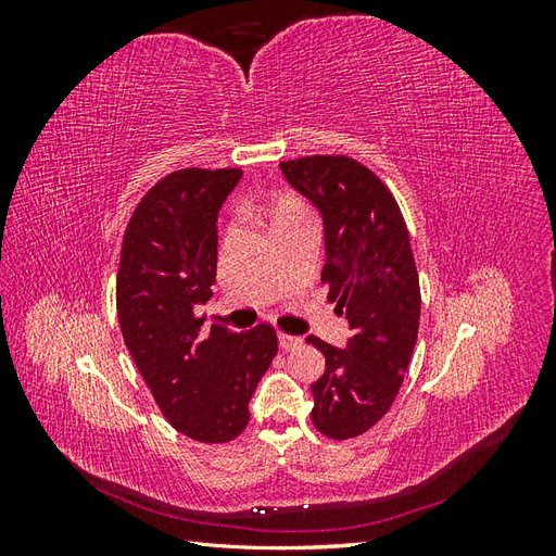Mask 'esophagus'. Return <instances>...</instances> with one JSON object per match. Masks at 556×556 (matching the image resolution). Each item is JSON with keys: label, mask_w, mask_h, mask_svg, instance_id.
Returning <instances> with one entry per match:
<instances>
[{"label": "esophagus", "mask_w": 556, "mask_h": 556, "mask_svg": "<svg viewBox=\"0 0 556 556\" xmlns=\"http://www.w3.org/2000/svg\"><path fill=\"white\" fill-rule=\"evenodd\" d=\"M301 343V339H296V336H290V333H278V348L280 350H285V352H288V350H292V348H296Z\"/></svg>", "instance_id": "esophagus-1"}]
</instances>
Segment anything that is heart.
I'll return each instance as SVG.
<instances>
[{"instance_id": "heart-1", "label": "heart", "mask_w": 556, "mask_h": 556, "mask_svg": "<svg viewBox=\"0 0 556 556\" xmlns=\"http://www.w3.org/2000/svg\"><path fill=\"white\" fill-rule=\"evenodd\" d=\"M264 211L271 217L274 229L278 225L301 220V217H308V206L299 197L290 192H271L264 199Z\"/></svg>"}]
</instances>
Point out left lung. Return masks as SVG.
Wrapping results in <instances>:
<instances>
[{"mask_svg":"<svg viewBox=\"0 0 556 556\" xmlns=\"http://www.w3.org/2000/svg\"><path fill=\"white\" fill-rule=\"evenodd\" d=\"M280 172L323 215V282L352 329L343 350L306 339L325 355L311 417L329 439H355L390 410L413 357L422 299L410 237L392 192L357 160L299 157Z\"/></svg>","mask_w":556,"mask_h":556,"instance_id":"1","label":"left lung"}]
</instances>
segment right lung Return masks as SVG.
<instances>
[{"instance_id": "right-lung-1", "label": "right lung", "mask_w": 556, "mask_h": 556, "mask_svg": "<svg viewBox=\"0 0 556 556\" xmlns=\"http://www.w3.org/2000/svg\"><path fill=\"white\" fill-rule=\"evenodd\" d=\"M241 169H180L146 192L125 229L115 304L129 355L169 425L199 443L245 429L248 403L271 366V325L229 331L194 308L211 299L217 213Z\"/></svg>"}]
</instances>
